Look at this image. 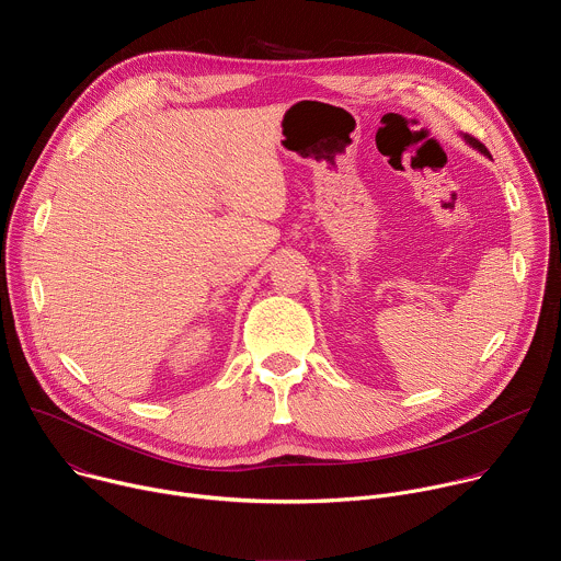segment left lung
<instances>
[{
  "label": "left lung",
  "mask_w": 561,
  "mask_h": 561,
  "mask_svg": "<svg viewBox=\"0 0 561 561\" xmlns=\"http://www.w3.org/2000/svg\"><path fill=\"white\" fill-rule=\"evenodd\" d=\"M463 137V141L468 144V146H472L474 150H479V152H482V154H486V157H491V152H489V148L482 144V141H479V139H474V137H470V135H461Z\"/></svg>",
  "instance_id": "obj_1"
}]
</instances>
